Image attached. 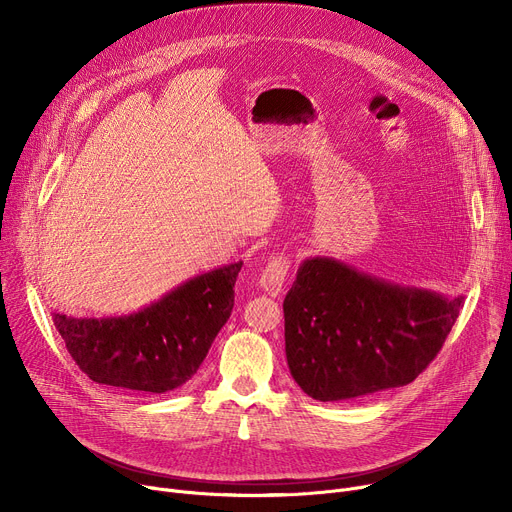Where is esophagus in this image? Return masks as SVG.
Segmentation results:
<instances>
[{
	"label": "esophagus",
	"mask_w": 512,
	"mask_h": 512,
	"mask_svg": "<svg viewBox=\"0 0 512 512\" xmlns=\"http://www.w3.org/2000/svg\"><path fill=\"white\" fill-rule=\"evenodd\" d=\"M288 270H290V259L288 257H284V255L272 257V261L265 265V270H263L261 280H259L263 292L270 294V297H278V294L282 292L284 282H286Z\"/></svg>",
	"instance_id": "esophagus-1"
}]
</instances>
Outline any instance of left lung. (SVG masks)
Returning <instances> with one entry per match:
<instances>
[{
	"instance_id": "8db88e82",
	"label": "left lung",
	"mask_w": 512,
	"mask_h": 512,
	"mask_svg": "<svg viewBox=\"0 0 512 512\" xmlns=\"http://www.w3.org/2000/svg\"><path fill=\"white\" fill-rule=\"evenodd\" d=\"M463 297L400 286L332 257L305 259L284 299L286 359L315 400L411 384L434 361Z\"/></svg>"
}]
</instances>
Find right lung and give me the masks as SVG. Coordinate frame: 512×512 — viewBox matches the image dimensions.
<instances>
[{
	"mask_svg": "<svg viewBox=\"0 0 512 512\" xmlns=\"http://www.w3.org/2000/svg\"><path fill=\"white\" fill-rule=\"evenodd\" d=\"M242 261L176 286L159 301L120 317L53 313L70 357L97 384L164 394L197 373L234 307Z\"/></svg>",
	"mask_w": 512,
	"mask_h": 512,
	"instance_id": "right-lung-1",
	"label": "right lung"
}]
</instances>
